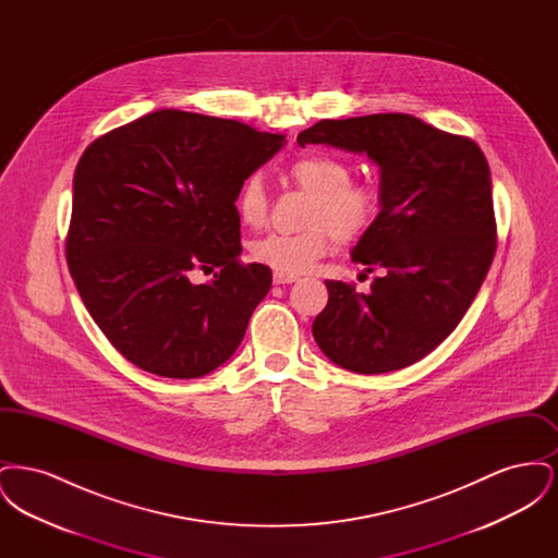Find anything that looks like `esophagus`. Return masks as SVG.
<instances>
[{"instance_id": "esophagus-1", "label": "esophagus", "mask_w": 558, "mask_h": 558, "mask_svg": "<svg viewBox=\"0 0 558 558\" xmlns=\"http://www.w3.org/2000/svg\"><path fill=\"white\" fill-rule=\"evenodd\" d=\"M299 278L296 276H291V274H282V271H276L274 274V284H292V282H296Z\"/></svg>"}]
</instances>
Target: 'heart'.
I'll return each mask as SVG.
<instances>
[{
  "label": "heart",
  "instance_id": "heart-1",
  "mask_svg": "<svg viewBox=\"0 0 558 558\" xmlns=\"http://www.w3.org/2000/svg\"><path fill=\"white\" fill-rule=\"evenodd\" d=\"M291 178L314 196L305 232H267L251 246L253 257L282 274L312 269L328 248L326 229L339 240L364 236L378 213V194L366 184H351V169L330 155H303L291 165ZM236 209L246 226L264 223L267 215L266 184L251 173L239 187Z\"/></svg>",
  "mask_w": 558,
  "mask_h": 558
}]
</instances>
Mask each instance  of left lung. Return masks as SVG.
<instances>
[{
    "label": "left lung",
    "instance_id": "1",
    "mask_svg": "<svg viewBox=\"0 0 558 558\" xmlns=\"http://www.w3.org/2000/svg\"><path fill=\"white\" fill-rule=\"evenodd\" d=\"M366 155L380 169V211L351 248L368 294L326 280L312 332L322 353L357 374L401 371L430 353L471 307L496 253L492 173L469 137L418 117L380 112L324 119L296 135Z\"/></svg>",
    "mask_w": 558,
    "mask_h": 558
}]
</instances>
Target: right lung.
Segmentation results:
<instances>
[{"label":"right lung","instance_id":"add662e5","mask_svg":"<svg viewBox=\"0 0 558 558\" xmlns=\"http://www.w3.org/2000/svg\"><path fill=\"white\" fill-rule=\"evenodd\" d=\"M282 146V133L160 108L85 148L66 262L89 316L137 368L198 378L239 349L271 271L240 264L234 203ZM196 270L213 282L196 286Z\"/></svg>","mask_w":558,"mask_h":558}]
</instances>
